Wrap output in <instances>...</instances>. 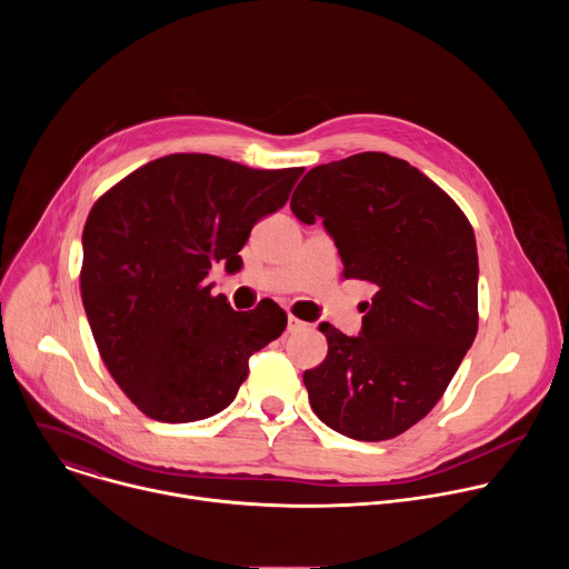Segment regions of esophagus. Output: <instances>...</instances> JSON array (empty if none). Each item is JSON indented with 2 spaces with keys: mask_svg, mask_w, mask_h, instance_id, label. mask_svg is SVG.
<instances>
[{
  "mask_svg": "<svg viewBox=\"0 0 569 569\" xmlns=\"http://www.w3.org/2000/svg\"><path fill=\"white\" fill-rule=\"evenodd\" d=\"M308 323L306 321H301L299 317H295V315H288V333H297V331H301V329H306Z\"/></svg>",
  "mask_w": 569,
  "mask_h": 569,
  "instance_id": "obj_1",
  "label": "esophagus"
}]
</instances>
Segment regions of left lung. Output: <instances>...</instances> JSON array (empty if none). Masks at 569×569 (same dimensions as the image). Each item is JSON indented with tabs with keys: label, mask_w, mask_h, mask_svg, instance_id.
Here are the masks:
<instances>
[{
	"label": "left lung",
	"mask_w": 569,
	"mask_h": 569,
	"mask_svg": "<svg viewBox=\"0 0 569 569\" xmlns=\"http://www.w3.org/2000/svg\"><path fill=\"white\" fill-rule=\"evenodd\" d=\"M319 216L345 279L373 286L362 333L321 323L329 353L303 371L312 412L358 441H387L419 423L477 336V246L459 204L405 159L358 152L303 176L290 200Z\"/></svg>",
	"instance_id": "1"
}]
</instances>
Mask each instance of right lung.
I'll return each mask as SVG.
<instances>
[{
	"label": "right lung",
	"mask_w": 569,
	"mask_h": 569,
	"mask_svg": "<svg viewBox=\"0 0 569 569\" xmlns=\"http://www.w3.org/2000/svg\"><path fill=\"white\" fill-rule=\"evenodd\" d=\"M301 173L176 152L94 202L80 297L101 360L148 419L218 415L248 378L250 358L283 333L288 317L274 301L236 312L204 281L213 263L240 266L252 227L288 202Z\"/></svg>",
	"instance_id": "right-lung-1"
}]
</instances>
